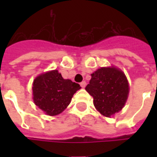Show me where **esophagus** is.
Wrapping results in <instances>:
<instances>
[{
  "mask_svg": "<svg viewBox=\"0 0 157 157\" xmlns=\"http://www.w3.org/2000/svg\"><path fill=\"white\" fill-rule=\"evenodd\" d=\"M86 82L85 81L82 82L80 83V86H81L82 88H85V87H86Z\"/></svg>",
  "mask_w": 157,
  "mask_h": 157,
  "instance_id": "esophagus-1",
  "label": "esophagus"
}]
</instances>
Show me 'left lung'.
I'll use <instances>...</instances> for the list:
<instances>
[{
  "instance_id": "8db88e82",
  "label": "left lung",
  "mask_w": 157,
  "mask_h": 157,
  "mask_svg": "<svg viewBox=\"0 0 157 157\" xmlns=\"http://www.w3.org/2000/svg\"><path fill=\"white\" fill-rule=\"evenodd\" d=\"M86 90L94 98L97 111L110 118L126 105L130 86L124 72L112 65L102 67L93 72Z\"/></svg>"
}]
</instances>
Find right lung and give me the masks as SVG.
Segmentation results:
<instances>
[{"mask_svg":"<svg viewBox=\"0 0 157 157\" xmlns=\"http://www.w3.org/2000/svg\"><path fill=\"white\" fill-rule=\"evenodd\" d=\"M32 85L34 105L49 116L63 112L71 103L74 94L81 89L79 84L64 79L58 70L38 75Z\"/></svg>","mask_w":157,"mask_h":157,"instance_id":"1","label":"right lung"}]
</instances>
